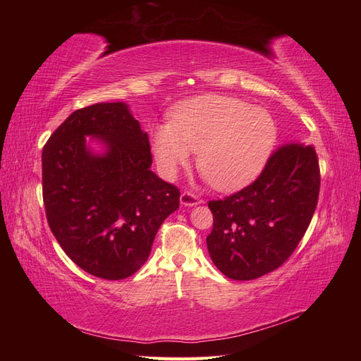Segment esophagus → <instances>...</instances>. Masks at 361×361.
Wrapping results in <instances>:
<instances>
[{
  "mask_svg": "<svg viewBox=\"0 0 361 361\" xmlns=\"http://www.w3.org/2000/svg\"><path fill=\"white\" fill-rule=\"evenodd\" d=\"M180 200H181V204H185V206H195L198 203H202L200 197L195 195L194 192H190V190H185V192H181Z\"/></svg>",
  "mask_w": 361,
  "mask_h": 361,
  "instance_id": "1",
  "label": "esophagus"
}]
</instances>
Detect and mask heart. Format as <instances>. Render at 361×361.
<instances>
[{"label": "heart", "instance_id": "obj_1", "mask_svg": "<svg viewBox=\"0 0 361 361\" xmlns=\"http://www.w3.org/2000/svg\"><path fill=\"white\" fill-rule=\"evenodd\" d=\"M276 126L270 114L225 96H204L180 106L172 126L153 132L161 173L173 178L197 152V167L211 186L231 190L255 178L270 155Z\"/></svg>", "mask_w": 361, "mask_h": 361}]
</instances>
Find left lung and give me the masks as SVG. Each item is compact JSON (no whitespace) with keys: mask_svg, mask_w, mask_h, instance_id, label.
Listing matches in <instances>:
<instances>
[{"mask_svg":"<svg viewBox=\"0 0 361 361\" xmlns=\"http://www.w3.org/2000/svg\"><path fill=\"white\" fill-rule=\"evenodd\" d=\"M319 163L312 145H279L251 185L209 200L214 225L206 237L214 265L229 279L274 271L293 255L315 212Z\"/></svg>","mask_w":361,"mask_h":361,"instance_id":"left-lung-1","label":"left lung"}]
</instances>
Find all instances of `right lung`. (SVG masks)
Here are the masks:
<instances>
[{"label":"right lung","mask_w":361,"mask_h":361,"mask_svg":"<svg viewBox=\"0 0 361 361\" xmlns=\"http://www.w3.org/2000/svg\"><path fill=\"white\" fill-rule=\"evenodd\" d=\"M87 134L109 145L104 157L86 150ZM150 164L149 136L122 102L75 110L43 145L46 219L82 270L119 281L149 259L161 224L180 206V189Z\"/></svg>","instance_id":"obj_1"}]
</instances>
